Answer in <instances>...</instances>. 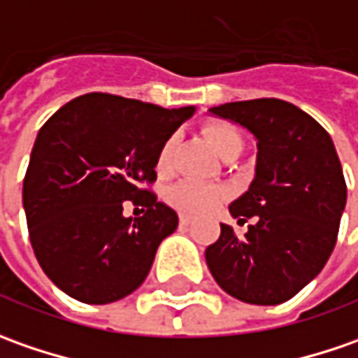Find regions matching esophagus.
I'll return each instance as SVG.
<instances>
[{"label": "esophagus", "instance_id": "obj_1", "mask_svg": "<svg viewBox=\"0 0 358 358\" xmlns=\"http://www.w3.org/2000/svg\"><path fill=\"white\" fill-rule=\"evenodd\" d=\"M192 224V216L188 214H180V226H190Z\"/></svg>", "mask_w": 358, "mask_h": 358}]
</instances>
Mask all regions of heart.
Returning <instances> with one entry per match:
<instances>
[{"label":"heart","mask_w":358,"mask_h":358,"mask_svg":"<svg viewBox=\"0 0 358 358\" xmlns=\"http://www.w3.org/2000/svg\"><path fill=\"white\" fill-rule=\"evenodd\" d=\"M203 136L206 141L212 144V148L217 155L224 156L240 148L241 150V136L238 130L234 129L229 122L224 120H210L203 124ZM174 138L170 136L164 144L160 146L158 156H156V170L160 174H166L172 166V155H174ZM228 198V190L220 184H202V182H194V180H184L174 184L166 194V200L176 210L186 212V214H203L214 210L216 206L224 202Z\"/></svg>","instance_id":"heart-1"}]
</instances>
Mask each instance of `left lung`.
I'll return each instance as SVG.
<instances>
[{"instance_id":"left-lung-1","label":"left lung","mask_w":358,"mask_h":358,"mask_svg":"<svg viewBox=\"0 0 358 358\" xmlns=\"http://www.w3.org/2000/svg\"><path fill=\"white\" fill-rule=\"evenodd\" d=\"M210 113L250 130L257 160L250 190L229 203L238 224H255L245 238L220 224L206 264L231 297L279 305L319 275L337 243L347 184L335 144L313 117L279 99L226 103Z\"/></svg>"}]
</instances>
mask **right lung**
Wrapping results in <instances>:
<instances>
[{
    "mask_svg": "<svg viewBox=\"0 0 358 358\" xmlns=\"http://www.w3.org/2000/svg\"><path fill=\"white\" fill-rule=\"evenodd\" d=\"M194 110L89 93L41 127L23 210L37 262L69 297L105 305L141 287L160 241L178 228L176 212L142 184L155 182L160 146ZM127 199L145 216L122 217Z\"/></svg>",
    "mask_w": 358,
    "mask_h": 358,
    "instance_id": "obj_1",
    "label": "right lung"
}]
</instances>
